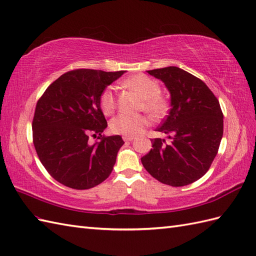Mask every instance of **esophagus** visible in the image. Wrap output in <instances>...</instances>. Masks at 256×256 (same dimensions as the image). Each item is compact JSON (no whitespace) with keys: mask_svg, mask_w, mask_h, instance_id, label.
Returning <instances> with one entry per match:
<instances>
[{"mask_svg":"<svg viewBox=\"0 0 256 256\" xmlns=\"http://www.w3.org/2000/svg\"><path fill=\"white\" fill-rule=\"evenodd\" d=\"M122 139H124V141L128 142V141H132L134 138V136H124Z\"/></svg>","mask_w":256,"mask_h":256,"instance_id":"esophagus-1","label":"esophagus"}]
</instances>
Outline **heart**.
<instances>
[{"label": "heart", "instance_id": "obj_1", "mask_svg": "<svg viewBox=\"0 0 256 256\" xmlns=\"http://www.w3.org/2000/svg\"><path fill=\"white\" fill-rule=\"evenodd\" d=\"M126 84L130 89L136 91L143 98L142 110L155 117L163 116L168 108L166 98L160 94V86L156 80L138 74L126 80ZM100 106L105 115L113 114L116 110L115 86H106L100 96ZM148 124V118L143 115L120 114L110 120V130L116 134L136 136L140 134Z\"/></svg>", "mask_w": 256, "mask_h": 256}]
</instances>
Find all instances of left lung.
Returning a JSON list of instances; mask_svg holds the SVG:
<instances>
[{"label": "left lung", "instance_id": "1", "mask_svg": "<svg viewBox=\"0 0 256 256\" xmlns=\"http://www.w3.org/2000/svg\"><path fill=\"white\" fill-rule=\"evenodd\" d=\"M170 92V113L158 128L168 134L152 139V148L141 158L146 172L160 182L182 186L203 177L213 163L224 132L220 102L201 79L170 66L148 70Z\"/></svg>", "mask_w": 256, "mask_h": 256}]
</instances>
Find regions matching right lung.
Wrapping results in <instances>:
<instances>
[{
	"instance_id": "1",
	"label": "right lung",
	"mask_w": 256,
	"mask_h": 256,
	"mask_svg": "<svg viewBox=\"0 0 256 256\" xmlns=\"http://www.w3.org/2000/svg\"><path fill=\"white\" fill-rule=\"evenodd\" d=\"M124 72H67L39 98L32 120L34 144L42 165L56 182L86 190L110 175L124 141L120 136H102L108 122L100 96ZM90 135L100 141L91 145Z\"/></svg>"
}]
</instances>
